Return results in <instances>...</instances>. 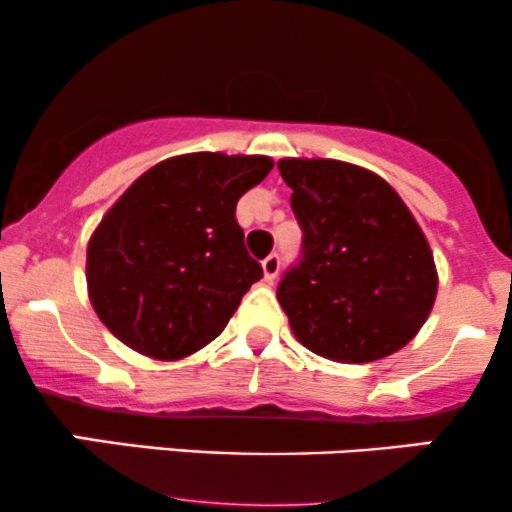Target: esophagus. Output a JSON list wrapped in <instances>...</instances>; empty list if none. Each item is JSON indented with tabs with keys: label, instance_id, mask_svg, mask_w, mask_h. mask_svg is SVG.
Masks as SVG:
<instances>
[{
	"label": "esophagus",
	"instance_id": "obj_1",
	"mask_svg": "<svg viewBox=\"0 0 512 512\" xmlns=\"http://www.w3.org/2000/svg\"><path fill=\"white\" fill-rule=\"evenodd\" d=\"M281 260L279 255H269L267 260H262V272H264V281H274L276 274H279Z\"/></svg>",
	"mask_w": 512,
	"mask_h": 512
}]
</instances>
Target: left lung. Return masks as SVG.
I'll return each instance as SVG.
<instances>
[{
    "mask_svg": "<svg viewBox=\"0 0 512 512\" xmlns=\"http://www.w3.org/2000/svg\"><path fill=\"white\" fill-rule=\"evenodd\" d=\"M303 255L276 298L305 349L370 363L416 337L438 293L424 231L380 175L332 158H281Z\"/></svg>",
    "mask_w": 512,
    "mask_h": 512,
    "instance_id": "8db88e82",
    "label": "left lung"
}]
</instances>
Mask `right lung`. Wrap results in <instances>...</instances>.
Returning <instances> with one entry per match:
<instances>
[{
	"label": "right lung",
	"mask_w": 512,
	"mask_h": 512,
	"mask_svg": "<svg viewBox=\"0 0 512 512\" xmlns=\"http://www.w3.org/2000/svg\"><path fill=\"white\" fill-rule=\"evenodd\" d=\"M272 166L267 156H173L117 199L88 240L86 284L122 344L178 361L219 337L262 279L236 204Z\"/></svg>",
	"instance_id": "right-lung-1"
}]
</instances>
